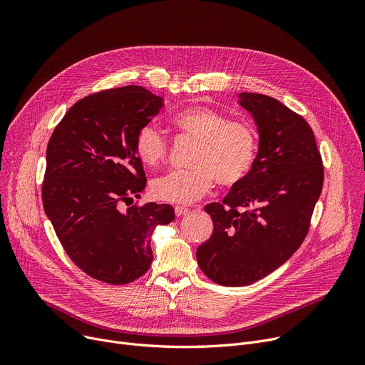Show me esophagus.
I'll return each instance as SVG.
<instances>
[{
	"label": "esophagus",
	"mask_w": 365,
	"mask_h": 365,
	"mask_svg": "<svg viewBox=\"0 0 365 365\" xmlns=\"http://www.w3.org/2000/svg\"><path fill=\"white\" fill-rule=\"evenodd\" d=\"M175 213H176V216H178V217H180V216H183V215L189 213V208L182 207V205H176V207H175Z\"/></svg>",
	"instance_id": "1"
}]
</instances>
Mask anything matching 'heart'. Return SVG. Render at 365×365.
Returning a JSON list of instances; mask_svg holds the SVG:
<instances>
[{
	"mask_svg": "<svg viewBox=\"0 0 365 365\" xmlns=\"http://www.w3.org/2000/svg\"><path fill=\"white\" fill-rule=\"evenodd\" d=\"M179 131L197 140L189 170H173L152 182L157 200L190 204L204 197L215 180L222 186L242 182L256 161L257 136L250 124L231 121L225 113L208 106H189L171 120ZM134 146L140 161L149 167L160 164L168 145L152 124L139 128Z\"/></svg>",
	"mask_w": 365,
	"mask_h": 365,
	"instance_id": "obj_1",
	"label": "heart"
}]
</instances>
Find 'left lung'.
<instances>
[{"instance_id": "left-lung-1", "label": "left lung", "mask_w": 365, "mask_h": 365, "mask_svg": "<svg viewBox=\"0 0 365 365\" xmlns=\"http://www.w3.org/2000/svg\"><path fill=\"white\" fill-rule=\"evenodd\" d=\"M238 99L257 125V157L222 202L204 207L213 234L197 250L201 271L226 287L253 284L294 255L324 180L314 131L303 117L271 96L240 93Z\"/></svg>"}]
</instances>
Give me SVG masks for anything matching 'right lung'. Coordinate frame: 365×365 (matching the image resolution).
<instances>
[{"instance_id":"1","label":"right lung","mask_w":365,"mask_h":365,"mask_svg":"<svg viewBox=\"0 0 365 365\" xmlns=\"http://www.w3.org/2000/svg\"><path fill=\"white\" fill-rule=\"evenodd\" d=\"M163 106L139 86L94 93L65 113L48 140L44 212L66 255L94 279L123 285L142 277L153 259V229L175 220L168 204L121 210L146 186L134 139Z\"/></svg>"}]
</instances>
